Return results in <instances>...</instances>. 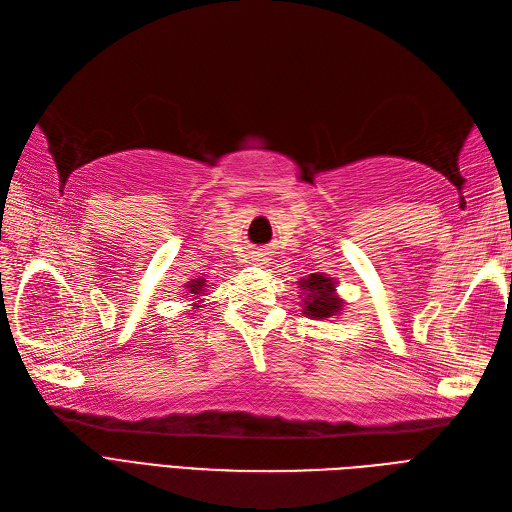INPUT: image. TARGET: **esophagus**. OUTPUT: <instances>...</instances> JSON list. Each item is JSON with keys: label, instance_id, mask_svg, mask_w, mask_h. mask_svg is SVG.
<instances>
[{"label": "esophagus", "instance_id": "obj_1", "mask_svg": "<svg viewBox=\"0 0 512 512\" xmlns=\"http://www.w3.org/2000/svg\"><path fill=\"white\" fill-rule=\"evenodd\" d=\"M259 261H263V259H259Z\"/></svg>", "mask_w": 512, "mask_h": 512}]
</instances>
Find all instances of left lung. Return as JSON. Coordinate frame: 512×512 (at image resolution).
<instances>
[{
	"label": "left lung",
	"instance_id": "left-lung-1",
	"mask_svg": "<svg viewBox=\"0 0 512 512\" xmlns=\"http://www.w3.org/2000/svg\"><path fill=\"white\" fill-rule=\"evenodd\" d=\"M300 287L306 291L304 315L312 319H329L342 310V300L336 295L334 278L325 274H310L308 278H300Z\"/></svg>",
	"mask_w": 512,
	"mask_h": 512
}]
</instances>
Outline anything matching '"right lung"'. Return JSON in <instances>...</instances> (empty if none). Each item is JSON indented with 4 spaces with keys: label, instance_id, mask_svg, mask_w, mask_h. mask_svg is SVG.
<instances>
[{
    "label": "right lung",
    "instance_id": "add662e5",
    "mask_svg": "<svg viewBox=\"0 0 512 512\" xmlns=\"http://www.w3.org/2000/svg\"><path fill=\"white\" fill-rule=\"evenodd\" d=\"M206 278H193V280H189V285H187V293H191L189 295V298H197V300H200V295L206 291ZM195 306V304H193Z\"/></svg>",
    "mask_w": 512,
    "mask_h": 512
}]
</instances>
